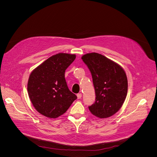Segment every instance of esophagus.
<instances>
[{
  "label": "esophagus",
  "mask_w": 157,
  "mask_h": 157,
  "mask_svg": "<svg viewBox=\"0 0 157 157\" xmlns=\"http://www.w3.org/2000/svg\"><path fill=\"white\" fill-rule=\"evenodd\" d=\"M77 97L78 99H80L82 97V94L81 93H78L77 94Z\"/></svg>",
  "instance_id": "1"
}]
</instances>
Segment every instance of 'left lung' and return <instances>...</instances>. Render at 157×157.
Listing matches in <instances>:
<instances>
[{
    "label": "left lung",
    "mask_w": 157,
    "mask_h": 157,
    "mask_svg": "<svg viewBox=\"0 0 157 157\" xmlns=\"http://www.w3.org/2000/svg\"><path fill=\"white\" fill-rule=\"evenodd\" d=\"M82 61L90 69L95 90V102L89 106L94 116L111 117L122 106L128 93V78L123 68L104 56L95 53L83 55Z\"/></svg>",
    "instance_id": "left-lung-1"
}]
</instances>
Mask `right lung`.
Masks as SVG:
<instances>
[{
	"mask_svg": "<svg viewBox=\"0 0 157 157\" xmlns=\"http://www.w3.org/2000/svg\"><path fill=\"white\" fill-rule=\"evenodd\" d=\"M76 59L75 54L52 56L32 71L28 81L29 98L41 115L55 119L64 114L77 97L68 88L66 69Z\"/></svg>",
	"mask_w": 157,
	"mask_h": 157,
	"instance_id": "1",
	"label": "right lung"
}]
</instances>
